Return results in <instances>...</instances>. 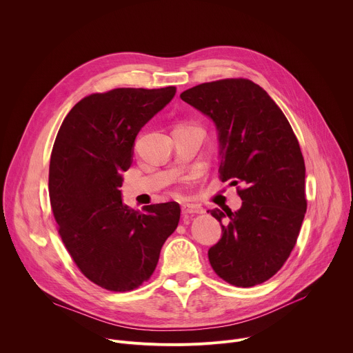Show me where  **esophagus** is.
I'll return each instance as SVG.
<instances>
[{
	"instance_id": "1",
	"label": "esophagus",
	"mask_w": 353,
	"mask_h": 353,
	"mask_svg": "<svg viewBox=\"0 0 353 353\" xmlns=\"http://www.w3.org/2000/svg\"><path fill=\"white\" fill-rule=\"evenodd\" d=\"M181 211H183V214H190V215L204 212V210L201 208V205H196V204H183Z\"/></svg>"
}]
</instances>
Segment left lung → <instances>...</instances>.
Listing matches in <instances>:
<instances>
[{"mask_svg":"<svg viewBox=\"0 0 353 353\" xmlns=\"http://www.w3.org/2000/svg\"><path fill=\"white\" fill-rule=\"evenodd\" d=\"M180 97L216 125L219 179L243 187L239 211H210L222 226L221 240L208 250L211 267L239 288L263 283L289 259L307 210L299 141L278 105L250 79L205 82Z\"/></svg>","mask_w":353,"mask_h":353,"instance_id":"8db88e82","label":"left lung"}]
</instances>
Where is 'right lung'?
Masks as SVG:
<instances>
[{
    "mask_svg": "<svg viewBox=\"0 0 353 353\" xmlns=\"http://www.w3.org/2000/svg\"><path fill=\"white\" fill-rule=\"evenodd\" d=\"M174 93V86L92 93L71 109L56 137L48 194L59 233L81 272L103 289L128 292L148 281L179 225L174 201L141 212L123 204L119 190L137 134Z\"/></svg>",
    "mask_w": 353,
    "mask_h": 353,
    "instance_id": "1",
    "label": "right lung"
}]
</instances>
